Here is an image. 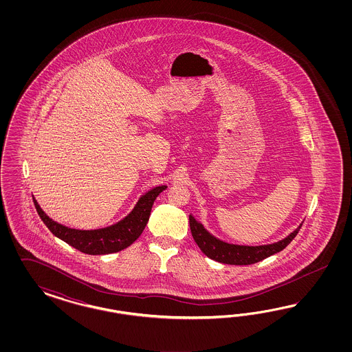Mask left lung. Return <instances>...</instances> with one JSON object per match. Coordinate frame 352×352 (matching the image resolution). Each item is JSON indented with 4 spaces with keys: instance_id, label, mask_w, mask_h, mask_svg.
<instances>
[{
    "instance_id": "left-lung-1",
    "label": "left lung",
    "mask_w": 352,
    "mask_h": 352,
    "mask_svg": "<svg viewBox=\"0 0 352 352\" xmlns=\"http://www.w3.org/2000/svg\"><path fill=\"white\" fill-rule=\"evenodd\" d=\"M190 227L195 243L201 249L205 256L226 265L245 266L263 261L267 256H272L285 249L290 244V241L297 236L302 224L281 241L259 246L234 245L224 243L222 240L214 237L213 234H209L204 228L203 224L199 223L192 215H190Z\"/></svg>"
}]
</instances>
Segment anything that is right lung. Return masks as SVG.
I'll use <instances>...</instances> for the list:
<instances>
[{"label":"right lung","instance_id":"right-lung-1","mask_svg":"<svg viewBox=\"0 0 352 352\" xmlns=\"http://www.w3.org/2000/svg\"><path fill=\"white\" fill-rule=\"evenodd\" d=\"M165 188L166 186H159L147 192L144 196H142L134 210L121 222L107 228L93 231L74 230L56 223L43 213V209L34 200V197L33 203L43 223L46 224V227L53 232V234L85 254L99 256L120 252L131 245L138 239L148 222L152 205L155 203L156 197Z\"/></svg>","mask_w":352,"mask_h":352}]
</instances>
